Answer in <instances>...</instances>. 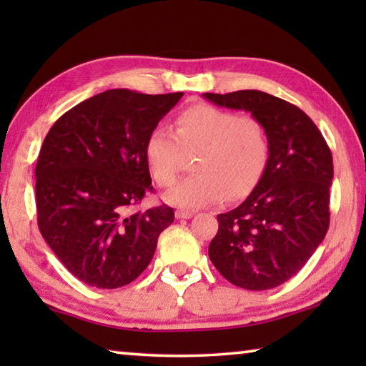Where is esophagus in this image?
I'll return each instance as SVG.
<instances>
[{"label": "esophagus", "mask_w": 366, "mask_h": 366, "mask_svg": "<svg viewBox=\"0 0 366 366\" xmlns=\"http://www.w3.org/2000/svg\"><path fill=\"white\" fill-rule=\"evenodd\" d=\"M194 216V212H187V209H177L176 218L177 219H190Z\"/></svg>", "instance_id": "34e87169"}]
</instances>
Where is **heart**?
Masks as SVG:
<instances>
[{
    "label": "heart",
    "instance_id": "heart-1",
    "mask_svg": "<svg viewBox=\"0 0 366 366\" xmlns=\"http://www.w3.org/2000/svg\"><path fill=\"white\" fill-rule=\"evenodd\" d=\"M176 131L154 127L144 145V157L154 182H174L186 153L198 152L197 174L182 179L164 195L171 205L197 209L224 198L250 194L269 159V140L262 121L249 114L194 104L174 121Z\"/></svg>",
    "mask_w": 366,
    "mask_h": 366
}]
</instances>
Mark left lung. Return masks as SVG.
<instances>
[{
	"label": "left lung",
	"instance_id": "1",
	"mask_svg": "<svg viewBox=\"0 0 366 366\" xmlns=\"http://www.w3.org/2000/svg\"><path fill=\"white\" fill-rule=\"evenodd\" d=\"M216 107L262 121L269 159L252 194L218 214L208 255L234 286L277 287L295 276L330 227L332 154L315 122L295 104L259 90L203 94Z\"/></svg>",
	"mask_w": 366,
	"mask_h": 366
}]
</instances>
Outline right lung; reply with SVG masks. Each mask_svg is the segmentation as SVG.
<instances>
[{
	"instance_id": "add662e5",
	"label": "right lung",
	"mask_w": 366,
	"mask_h": 366,
	"mask_svg": "<svg viewBox=\"0 0 366 366\" xmlns=\"http://www.w3.org/2000/svg\"><path fill=\"white\" fill-rule=\"evenodd\" d=\"M182 95L107 90L64 113L43 140L35 168L39 227L79 281L122 287L150 264L174 209L134 212L153 189L144 145Z\"/></svg>"
}]
</instances>
